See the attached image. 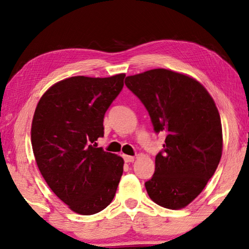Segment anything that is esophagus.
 <instances>
[{"label":"esophagus","mask_w":249,"mask_h":249,"mask_svg":"<svg viewBox=\"0 0 249 249\" xmlns=\"http://www.w3.org/2000/svg\"><path fill=\"white\" fill-rule=\"evenodd\" d=\"M123 158L125 160V162H133L135 159L133 156H128V155H123Z\"/></svg>","instance_id":"esophagus-1"}]
</instances>
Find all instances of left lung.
I'll return each mask as SVG.
<instances>
[{
    "instance_id": "obj_1",
    "label": "left lung",
    "mask_w": 249,
    "mask_h": 249,
    "mask_svg": "<svg viewBox=\"0 0 249 249\" xmlns=\"http://www.w3.org/2000/svg\"><path fill=\"white\" fill-rule=\"evenodd\" d=\"M125 84L166 134L147 193L163 208L183 209L212 178L221 160L222 124L212 96L196 79L167 69L129 75Z\"/></svg>"
}]
</instances>
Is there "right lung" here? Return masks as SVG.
<instances>
[{"label":"right lung","instance_id":"right-lung-1","mask_svg":"<svg viewBox=\"0 0 249 249\" xmlns=\"http://www.w3.org/2000/svg\"><path fill=\"white\" fill-rule=\"evenodd\" d=\"M124 78L61 80L35 109L32 146L40 174L54 195L82 215L107 208L123 175V158L93 142L103 137L105 112L123 89Z\"/></svg>","mask_w":249,"mask_h":249}]
</instances>
